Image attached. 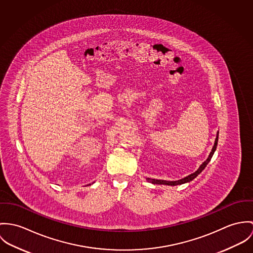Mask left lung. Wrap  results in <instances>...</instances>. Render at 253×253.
Here are the masks:
<instances>
[{
    "label": "left lung",
    "instance_id": "8db88e82",
    "mask_svg": "<svg viewBox=\"0 0 253 253\" xmlns=\"http://www.w3.org/2000/svg\"><path fill=\"white\" fill-rule=\"evenodd\" d=\"M218 134H219V133L217 132V136H216V139H215V141H214V145H213V147H212V149H211V152L210 153L208 159L200 166V168L198 169L195 172L191 173L190 175H188V176H186V177H184V178H182V179H180V180H176V181H167V180H159V179H151V178H147V180H148L149 182H151V183H154V184H166V185H178V184H182V183L189 182V181L193 180V179L196 177L197 175H198L204 169L206 168V166H207V165L209 164V162L211 161V157H212V155H213V153H214V151H215V149H216V146H217Z\"/></svg>",
    "mask_w": 253,
    "mask_h": 253
}]
</instances>
